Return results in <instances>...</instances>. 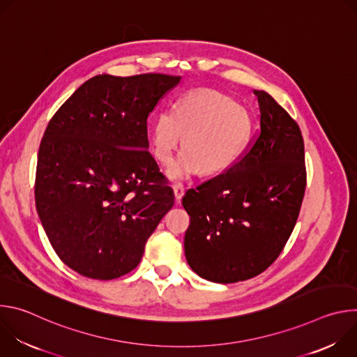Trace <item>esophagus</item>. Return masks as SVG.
Returning a JSON list of instances; mask_svg holds the SVG:
<instances>
[{"mask_svg": "<svg viewBox=\"0 0 357 357\" xmlns=\"http://www.w3.org/2000/svg\"><path fill=\"white\" fill-rule=\"evenodd\" d=\"M183 193H185L183 185H181V183L174 185V196H175V202H176V203H181V200H182V197H183Z\"/></svg>", "mask_w": 357, "mask_h": 357, "instance_id": "34e87169", "label": "esophagus"}]
</instances>
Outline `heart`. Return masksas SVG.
<instances>
[{"mask_svg": "<svg viewBox=\"0 0 357 357\" xmlns=\"http://www.w3.org/2000/svg\"><path fill=\"white\" fill-rule=\"evenodd\" d=\"M251 131L248 112L222 93H186L175 110H161L151 124L152 154L171 164L185 134V149L171 165V181H183L203 171L215 175L229 169L241 155Z\"/></svg>", "mask_w": 357, "mask_h": 357, "instance_id": "obj_1", "label": "heart"}]
</instances>
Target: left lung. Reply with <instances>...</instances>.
Segmentation results:
<instances>
[{
  "instance_id": "8db88e82",
  "label": "left lung",
  "mask_w": 357,
  "mask_h": 357,
  "mask_svg": "<svg viewBox=\"0 0 357 357\" xmlns=\"http://www.w3.org/2000/svg\"><path fill=\"white\" fill-rule=\"evenodd\" d=\"M260 132L227 172L189 189L185 257L202 278L229 284L256 277L280 256L307 185L298 124L264 90H254Z\"/></svg>"
}]
</instances>
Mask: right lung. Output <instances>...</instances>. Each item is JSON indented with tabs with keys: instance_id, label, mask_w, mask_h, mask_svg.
Instances as JSON below:
<instances>
[{
	"instance_id": "add662e5",
	"label": "right lung",
	"mask_w": 357,
	"mask_h": 357,
	"mask_svg": "<svg viewBox=\"0 0 357 357\" xmlns=\"http://www.w3.org/2000/svg\"><path fill=\"white\" fill-rule=\"evenodd\" d=\"M179 76L98 75L49 121L39 145L35 203L59 259L93 280L134 270L174 192L148 152L146 120Z\"/></svg>"
}]
</instances>
